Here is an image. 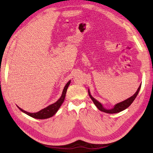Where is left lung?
Instances as JSON below:
<instances>
[{
	"label": "left lung",
	"mask_w": 153,
	"mask_h": 153,
	"mask_svg": "<svg viewBox=\"0 0 153 153\" xmlns=\"http://www.w3.org/2000/svg\"><path fill=\"white\" fill-rule=\"evenodd\" d=\"M140 87H141V84L140 85L139 87L138 88L137 92H135V94H134L133 96L130 97V98H129L128 99L122 101V102L119 103L117 105H115V106H114V108H113L112 109H110V110H106V109L104 108L103 107L102 105H101L100 102H98V101L96 100L93 98V97H92L89 91H88V92H89V95L90 96V98H91L92 101L94 102V105L97 106V108H98L100 111H102V112H106V113H108V114H115V113H118V112H121V111L125 110L126 108H127L128 106H130V105L133 103V101L135 100V99L136 98V97H137V96L138 93V92H139V91H140Z\"/></svg>",
	"instance_id": "left-lung-1"
}]
</instances>
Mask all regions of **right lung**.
<instances>
[{
  "mask_svg": "<svg viewBox=\"0 0 153 153\" xmlns=\"http://www.w3.org/2000/svg\"><path fill=\"white\" fill-rule=\"evenodd\" d=\"M70 84V81H69L66 85H65L64 88V90L62 91V94L61 98L59 99V100L56 102L49 105L47 107H46L43 109H42L41 110L39 111V112H36V113H29L27 112L26 111L22 110V108H20V107H18L21 111H22L23 112H24L25 114H27L29 116L34 117L36 119H47L49 117H52L53 115H55V114L57 112V110H59V108H60V106H61L62 103H63V101L65 99V96H66V91L68 89V87L69 86V85Z\"/></svg>",
  "mask_w": 153,
  "mask_h": 153,
  "instance_id": "add662e5",
  "label": "right lung"
}]
</instances>
